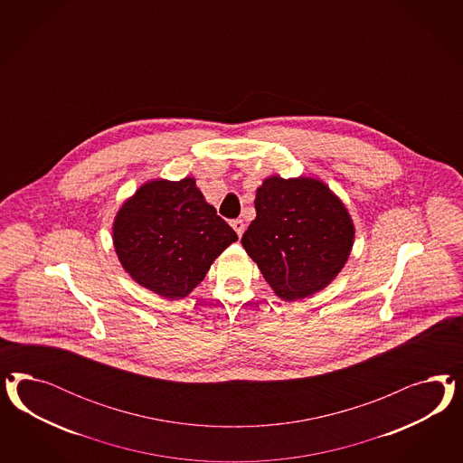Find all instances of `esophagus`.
Listing matches in <instances>:
<instances>
[{"label":"esophagus","instance_id":"34e87169","mask_svg":"<svg viewBox=\"0 0 463 463\" xmlns=\"http://www.w3.org/2000/svg\"><path fill=\"white\" fill-rule=\"evenodd\" d=\"M231 225H232V229L236 231V234H238L239 238H241L242 232H244V229H246V224H244L241 219H236V221H231Z\"/></svg>","mask_w":463,"mask_h":463}]
</instances>
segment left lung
<instances>
[{
	"label": "left lung",
	"mask_w": 463,
	"mask_h": 463,
	"mask_svg": "<svg viewBox=\"0 0 463 463\" xmlns=\"http://www.w3.org/2000/svg\"><path fill=\"white\" fill-rule=\"evenodd\" d=\"M242 246L283 300L327 287L348 261L354 225L345 203L314 178L269 176L256 190Z\"/></svg>",
	"instance_id": "1"
}]
</instances>
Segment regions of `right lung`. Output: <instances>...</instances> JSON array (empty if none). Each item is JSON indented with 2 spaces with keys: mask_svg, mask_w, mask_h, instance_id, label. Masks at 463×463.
Here are the masks:
<instances>
[{
  "mask_svg": "<svg viewBox=\"0 0 463 463\" xmlns=\"http://www.w3.org/2000/svg\"><path fill=\"white\" fill-rule=\"evenodd\" d=\"M234 241L238 234L190 176L144 183L113 222V246L124 269L171 300L190 294Z\"/></svg>",
  "mask_w": 463,
  "mask_h": 463,
  "instance_id": "right-lung-1",
  "label": "right lung"
}]
</instances>
